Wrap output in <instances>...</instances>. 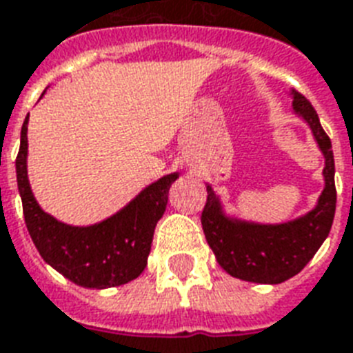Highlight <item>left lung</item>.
Here are the masks:
<instances>
[{
  "mask_svg": "<svg viewBox=\"0 0 353 353\" xmlns=\"http://www.w3.org/2000/svg\"><path fill=\"white\" fill-rule=\"evenodd\" d=\"M291 94L293 110L310 125L319 149L326 158L322 171L324 190L316 206L289 223L259 225L225 215L219 196L212 185H206L208 199L201 223L208 245L228 274L254 283H281L299 274L327 237L335 215L337 191L332 141L310 101L296 90Z\"/></svg>",
  "mask_w": 353,
  "mask_h": 353,
  "instance_id": "8db88e82",
  "label": "left lung"
}]
</instances>
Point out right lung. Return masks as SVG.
Returning <instances> with one entry per match:
<instances>
[{"label":"right lung","instance_id":"right-lung-1","mask_svg":"<svg viewBox=\"0 0 353 353\" xmlns=\"http://www.w3.org/2000/svg\"><path fill=\"white\" fill-rule=\"evenodd\" d=\"M27 123L29 116L21 127L16 179L27 230L43 261L88 289L117 288L138 278L147 267L154 228L165 212L169 188L179 173L165 174L147 185L123 210L101 223L64 225L46 214L32 195L27 179Z\"/></svg>","mask_w":353,"mask_h":353}]
</instances>
